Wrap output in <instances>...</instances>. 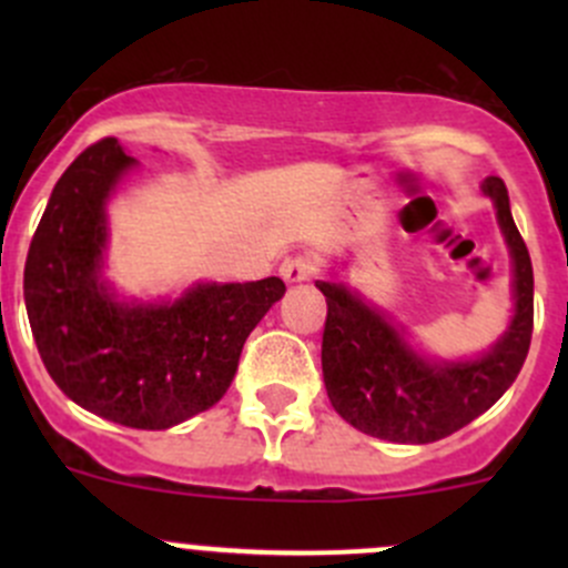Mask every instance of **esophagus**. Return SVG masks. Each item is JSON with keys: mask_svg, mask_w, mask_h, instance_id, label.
<instances>
[{"mask_svg": "<svg viewBox=\"0 0 568 568\" xmlns=\"http://www.w3.org/2000/svg\"><path fill=\"white\" fill-rule=\"evenodd\" d=\"M280 274H283L285 283H305L316 274V261L311 255H294L285 257L283 266H280Z\"/></svg>", "mask_w": 568, "mask_h": 568, "instance_id": "esophagus-1", "label": "esophagus"}]
</instances>
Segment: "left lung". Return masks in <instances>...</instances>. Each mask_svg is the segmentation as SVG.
<instances>
[{"label": "left lung", "mask_w": 568, "mask_h": 568, "mask_svg": "<svg viewBox=\"0 0 568 568\" xmlns=\"http://www.w3.org/2000/svg\"><path fill=\"white\" fill-rule=\"evenodd\" d=\"M514 257L511 326L489 354L467 363L417 357L382 313L341 283L316 280L326 296L321 368L332 406L346 423L390 443H437L489 409L523 371L532 335V266L514 225L503 178H486Z\"/></svg>", "instance_id": "obj_1"}]
</instances>
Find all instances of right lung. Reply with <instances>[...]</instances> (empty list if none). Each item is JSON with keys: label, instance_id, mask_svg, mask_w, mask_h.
Listing matches in <instances>:
<instances>
[{"label": "right lung", "instance_id": "1", "mask_svg": "<svg viewBox=\"0 0 568 568\" xmlns=\"http://www.w3.org/2000/svg\"><path fill=\"white\" fill-rule=\"evenodd\" d=\"M131 164L114 136L73 159L27 252L24 300L57 387L93 415L156 432L227 393L244 341L285 294V283L197 285L173 305L114 302L99 280L104 203Z\"/></svg>", "mask_w": 568, "mask_h": 568}]
</instances>
